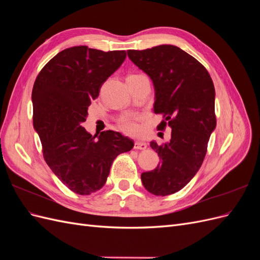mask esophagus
I'll return each instance as SVG.
<instances>
[{
    "mask_svg": "<svg viewBox=\"0 0 260 260\" xmlns=\"http://www.w3.org/2000/svg\"><path fill=\"white\" fill-rule=\"evenodd\" d=\"M147 147V144L142 141H136L135 142V148L136 149H145Z\"/></svg>",
    "mask_w": 260,
    "mask_h": 260,
    "instance_id": "1",
    "label": "esophagus"
}]
</instances>
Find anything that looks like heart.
<instances>
[{
	"instance_id": "b5f03b06",
	"label": "heart",
	"mask_w": 260,
	"mask_h": 260,
	"mask_svg": "<svg viewBox=\"0 0 260 260\" xmlns=\"http://www.w3.org/2000/svg\"><path fill=\"white\" fill-rule=\"evenodd\" d=\"M139 117L137 115L127 114L122 116L118 123H119V128L128 135H137L140 131V127L138 124Z\"/></svg>"
}]
</instances>
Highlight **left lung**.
Returning a JSON list of instances; mask_svg holds the SVG:
<instances>
[{"mask_svg": "<svg viewBox=\"0 0 260 260\" xmlns=\"http://www.w3.org/2000/svg\"><path fill=\"white\" fill-rule=\"evenodd\" d=\"M127 53L153 81V111L164 117L157 128H171L169 142H151L160 164L143 172L141 180L154 195L174 194L190 182L205 158L209 137L216 128L215 86L207 69L178 46L162 44Z\"/></svg>", "mask_w": 260, "mask_h": 260, "instance_id": "8db88e82", "label": "left lung"}]
</instances>
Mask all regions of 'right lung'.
Instances as JSON below:
<instances>
[{
	"instance_id": "1",
	"label": "right lung",
	"mask_w": 260,
	"mask_h": 260,
	"mask_svg": "<svg viewBox=\"0 0 260 260\" xmlns=\"http://www.w3.org/2000/svg\"><path fill=\"white\" fill-rule=\"evenodd\" d=\"M125 56V51L73 46L55 55L35 81L34 128L41 140L44 160L77 194L89 195L103 187L114 159L135 145L119 132L107 130L98 137L81 125L91 101Z\"/></svg>"
}]
</instances>
